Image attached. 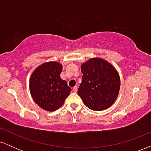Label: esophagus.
I'll use <instances>...</instances> for the list:
<instances>
[{
	"mask_svg": "<svg viewBox=\"0 0 151 151\" xmlns=\"http://www.w3.org/2000/svg\"><path fill=\"white\" fill-rule=\"evenodd\" d=\"M72 91L74 93H76L77 91V86H74V87H73V89H72Z\"/></svg>",
	"mask_w": 151,
	"mask_h": 151,
	"instance_id": "obj_1",
	"label": "esophagus"
}]
</instances>
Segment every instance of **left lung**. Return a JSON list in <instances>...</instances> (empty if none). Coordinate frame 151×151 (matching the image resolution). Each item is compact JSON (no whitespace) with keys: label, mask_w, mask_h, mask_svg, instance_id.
<instances>
[{"label":"left lung","mask_w":151,"mask_h":151,"mask_svg":"<svg viewBox=\"0 0 151 151\" xmlns=\"http://www.w3.org/2000/svg\"><path fill=\"white\" fill-rule=\"evenodd\" d=\"M82 81L77 93L88 108L100 111L115 103L121 79L116 69L108 61L93 58L81 63Z\"/></svg>","instance_id":"1"}]
</instances>
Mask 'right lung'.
I'll return each instance as SVG.
<instances>
[{
    "instance_id": "add662e5",
    "label": "right lung",
    "mask_w": 151,
    "mask_h": 151,
    "mask_svg": "<svg viewBox=\"0 0 151 151\" xmlns=\"http://www.w3.org/2000/svg\"><path fill=\"white\" fill-rule=\"evenodd\" d=\"M62 65L56 61L38 66L29 80L30 95L35 103L47 111H55L63 105L72 91L61 79Z\"/></svg>"
}]
</instances>
